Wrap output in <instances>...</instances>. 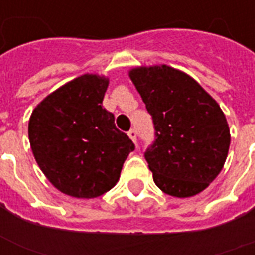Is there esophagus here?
<instances>
[{
	"label": "esophagus",
	"instance_id": "obj_1",
	"mask_svg": "<svg viewBox=\"0 0 255 255\" xmlns=\"http://www.w3.org/2000/svg\"><path fill=\"white\" fill-rule=\"evenodd\" d=\"M136 135H138V133H136V129H133V128L128 131V136L131 138V140H132L133 143H136Z\"/></svg>",
	"mask_w": 255,
	"mask_h": 255
}]
</instances>
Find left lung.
Listing matches in <instances>:
<instances>
[{
	"label": "left lung",
	"mask_w": 255,
	"mask_h": 255,
	"mask_svg": "<svg viewBox=\"0 0 255 255\" xmlns=\"http://www.w3.org/2000/svg\"><path fill=\"white\" fill-rule=\"evenodd\" d=\"M128 76L153 117L154 144L146 161L157 187L190 198L217 177L231 133L224 112L195 79L165 64L135 67Z\"/></svg>",
	"instance_id": "obj_1"
}]
</instances>
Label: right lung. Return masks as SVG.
<instances>
[{
  "label": "right lung",
  "instance_id": "right-lung-1",
  "mask_svg": "<svg viewBox=\"0 0 255 255\" xmlns=\"http://www.w3.org/2000/svg\"><path fill=\"white\" fill-rule=\"evenodd\" d=\"M108 86L104 75L84 73L45 97L31 113L28 139L36 164L69 197L90 199L109 191L135 149L102 108Z\"/></svg>",
  "mask_w": 255,
  "mask_h": 255
}]
</instances>
